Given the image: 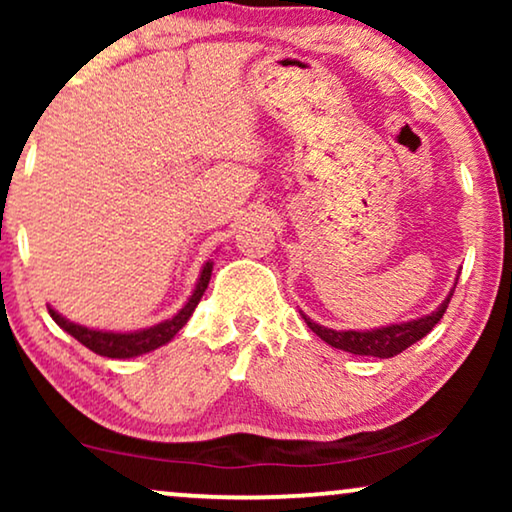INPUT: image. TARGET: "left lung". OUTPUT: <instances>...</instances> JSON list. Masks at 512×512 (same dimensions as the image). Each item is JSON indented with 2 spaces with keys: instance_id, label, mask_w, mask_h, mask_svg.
<instances>
[{
  "instance_id": "8db88e82",
  "label": "left lung",
  "mask_w": 512,
  "mask_h": 512,
  "mask_svg": "<svg viewBox=\"0 0 512 512\" xmlns=\"http://www.w3.org/2000/svg\"><path fill=\"white\" fill-rule=\"evenodd\" d=\"M459 279V277H457ZM454 289H457V282L447 293V298L440 303L431 314H424L419 319L403 321V324H389L380 328H370V331H333V328H326L312 321L307 314H303L305 324L312 328L314 333L319 335L321 340L328 342V345L335 349H342V352L356 354V356H377V359H391V356L401 354L410 345H415L417 340H422L426 333H431V328L443 319V314L450 305V298L454 296Z\"/></svg>"
}]
</instances>
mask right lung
Listing matches in <instances>:
<instances>
[{"label":"right lung","mask_w":512,"mask_h":512,"mask_svg":"<svg viewBox=\"0 0 512 512\" xmlns=\"http://www.w3.org/2000/svg\"><path fill=\"white\" fill-rule=\"evenodd\" d=\"M212 268H214L212 261H207L205 265H202L200 277H198V282H195L191 298L186 300V305L181 307V310L174 314L172 319H165V321H160V324L149 326V328H139V331H128V333L100 331V328H88V326L74 324V321H69L62 317V314L55 312L51 305H48V312H51L53 321L62 328V331H67L72 338L79 340L83 347H88L90 352L107 356V359H132V356L153 352V349L167 345V342H170L174 335H177L181 328L186 326V321L191 319V314L195 312V307H198V303H200L202 293H205V289H207L209 277H212Z\"/></svg>","instance_id":"1"}]
</instances>
